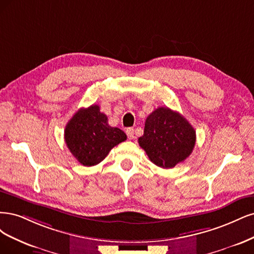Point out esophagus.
Here are the masks:
<instances>
[{
  "instance_id": "esophagus-1",
  "label": "esophagus",
  "mask_w": 254,
  "mask_h": 254,
  "mask_svg": "<svg viewBox=\"0 0 254 254\" xmlns=\"http://www.w3.org/2000/svg\"><path fill=\"white\" fill-rule=\"evenodd\" d=\"M127 135L128 137V139H133L135 136H134V128L133 127H128L127 128Z\"/></svg>"
}]
</instances>
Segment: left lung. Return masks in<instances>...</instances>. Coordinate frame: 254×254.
I'll return each instance as SVG.
<instances>
[{"instance_id":"obj_1","label":"left lung","mask_w":254,"mask_h":254,"mask_svg":"<svg viewBox=\"0 0 254 254\" xmlns=\"http://www.w3.org/2000/svg\"><path fill=\"white\" fill-rule=\"evenodd\" d=\"M195 141V129L189 121L163 106L146 117L143 135L138 138L150 160L163 169L174 168L189 157Z\"/></svg>"}]
</instances>
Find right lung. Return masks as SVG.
Masks as SVG:
<instances>
[{
	"label": "right lung",
	"mask_w": 254,
	"mask_h": 254,
	"mask_svg": "<svg viewBox=\"0 0 254 254\" xmlns=\"http://www.w3.org/2000/svg\"><path fill=\"white\" fill-rule=\"evenodd\" d=\"M64 139L73 157L81 165L92 167L108 156L114 146L127 140V135L109 126L105 114L93 104L76 112L65 127Z\"/></svg>",
	"instance_id": "1"
}]
</instances>
